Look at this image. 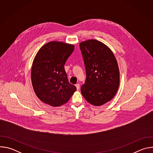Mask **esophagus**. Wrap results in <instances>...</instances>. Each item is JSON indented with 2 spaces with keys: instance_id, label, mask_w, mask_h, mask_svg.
Segmentation results:
<instances>
[{
  "instance_id": "1",
  "label": "esophagus",
  "mask_w": 153,
  "mask_h": 153,
  "mask_svg": "<svg viewBox=\"0 0 153 153\" xmlns=\"http://www.w3.org/2000/svg\"><path fill=\"white\" fill-rule=\"evenodd\" d=\"M76 88H77V90H79L80 89V85L79 83H77L76 84Z\"/></svg>"
}]
</instances>
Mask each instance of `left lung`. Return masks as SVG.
<instances>
[{
  "instance_id": "8db88e82",
  "label": "left lung",
  "mask_w": 153,
  "mask_h": 153,
  "mask_svg": "<svg viewBox=\"0 0 153 153\" xmlns=\"http://www.w3.org/2000/svg\"><path fill=\"white\" fill-rule=\"evenodd\" d=\"M86 80L81 93L90 103L100 106L116 95L120 83L118 64L112 52L104 43L91 39L80 43Z\"/></svg>"
}]
</instances>
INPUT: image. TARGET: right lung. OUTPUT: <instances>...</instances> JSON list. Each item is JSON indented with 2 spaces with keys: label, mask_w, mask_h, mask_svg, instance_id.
Segmentation results:
<instances>
[{
  "label": "right lung",
  "mask_w": 153,
  "mask_h": 153,
  "mask_svg": "<svg viewBox=\"0 0 153 153\" xmlns=\"http://www.w3.org/2000/svg\"><path fill=\"white\" fill-rule=\"evenodd\" d=\"M74 49L73 45L50 42L37 52L31 69V82L37 97L52 106L66 103L76 91L65 72L64 65Z\"/></svg>",
  "instance_id": "add662e5"
}]
</instances>
